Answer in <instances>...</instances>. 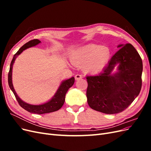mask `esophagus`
<instances>
[{
  "label": "esophagus",
  "instance_id": "34e87169",
  "mask_svg": "<svg viewBox=\"0 0 151 151\" xmlns=\"http://www.w3.org/2000/svg\"><path fill=\"white\" fill-rule=\"evenodd\" d=\"M82 78H83V76H82L81 75H80V74H76V76H75L76 80H79V79H81Z\"/></svg>",
  "mask_w": 151,
  "mask_h": 151
}]
</instances>
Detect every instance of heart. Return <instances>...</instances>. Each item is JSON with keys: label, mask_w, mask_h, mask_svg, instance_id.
Here are the masks:
<instances>
[{"label": "heart", "mask_w": 151, "mask_h": 151, "mask_svg": "<svg viewBox=\"0 0 151 151\" xmlns=\"http://www.w3.org/2000/svg\"><path fill=\"white\" fill-rule=\"evenodd\" d=\"M110 58V51L108 47L94 44L84 45L76 49L70 55V60L76 65L84 63L87 72L97 73L101 71Z\"/></svg>", "instance_id": "b5f03b06"}]
</instances>
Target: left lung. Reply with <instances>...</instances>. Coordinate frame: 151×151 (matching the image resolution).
I'll return each instance as SVG.
<instances>
[{"label":"left lung","mask_w":151,"mask_h":151,"mask_svg":"<svg viewBox=\"0 0 151 151\" xmlns=\"http://www.w3.org/2000/svg\"><path fill=\"white\" fill-rule=\"evenodd\" d=\"M117 47L121 48L101 73L86 77L89 106L96 111L110 115L129 107L142 88L143 65L139 53L130 43ZM116 66L117 72L112 73Z\"/></svg>","instance_id":"1"}]
</instances>
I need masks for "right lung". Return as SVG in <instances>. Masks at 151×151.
Masks as SVG:
<instances>
[{"label":"right lung","instance_id":"1","mask_svg":"<svg viewBox=\"0 0 151 151\" xmlns=\"http://www.w3.org/2000/svg\"><path fill=\"white\" fill-rule=\"evenodd\" d=\"M41 42L38 39H35L33 40H31L28 43L24 44L23 46L21 47L20 49L18 50L17 53L14 55L12 60L11 61L9 72L8 74V83L10 89L12 90L14 94L15 97L17 99L18 103L19 104L20 106L28 111L32 113H36V114H45L48 113H51L53 111H56L60 109L63 106V103L65 102V94L70 88L74 84L75 79L74 77H71L70 79H68L62 82L60 86H59L58 89H57V92L55 94V95L52 97V98L47 103H45L39 105H34V104H30L27 103L24 101H22L20 98L18 96L16 91L14 89V86L12 84V66L16 58L17 57L20 55L22 52L27 48H29L32 47H35L36 45L40 43Z\"/></svg>","mask_w":151,"mask_h":151}]
</instances>
